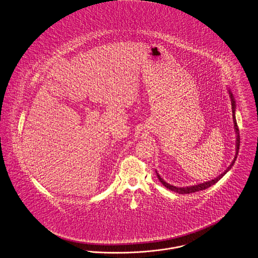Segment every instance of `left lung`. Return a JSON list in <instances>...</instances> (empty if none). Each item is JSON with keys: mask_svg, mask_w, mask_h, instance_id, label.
<instances>
[{"mask_svg": "<svg viewBox=\"0 0 258 258\" xmlns=\"http://www.w3.org/2000/svg\"><path fill=\"white\" fill-rule=\"evenodd\" d=\"M229 94H230V97H231V103H232V112H233V121H234V126H235V130H236V134H237V149H236V156H235V159H234V161L232 162V164L228 167L227 169L223 172V173H221L218 177H216V178H214V179H212L211 181L205 182V183H202V184H199V185H195V186H191V187H185V188H178V187H175V186H172V185H170V184H168L167 182L165 181L164 179H162V177L157 173V176H158V178H159V180L160 182L167 188L168 190H170V191H173V192H176V193H179V194H191V193H195V192H198V191H202V190H205V189H207V188H209V187H211L212 185L213 184H215L216 182L218 181V180H220L222 177H223V175L227 172L228 170L232 167V166L234 165V163H235V161H236V159H237V156H238V151H239V148H240V133H239V126H238V124H237V121H236V117H235V108H236V105H235V100H234V96H233V94H232V92L231 91H229ZM157 172V171H156Z\"/></svg>", "mask_w": 258, "mask_h": 258, "instance_id": "left-lung-1", "label": "left lung"}]
</instances>
